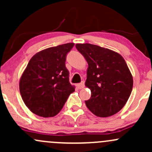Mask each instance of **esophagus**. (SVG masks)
Returning a JSON list of instances; mask_svg holds the SVG:
<instances>
[{"label":"esophagus","instance_id":"obj_1","mask_svg":"<svg viewBox=\"0 0 152 152\" xmlns=\"http://www.w3.org/2000/svg\"><path fill=\"white\" fill-rule=\"evenodd\" d=\"M84 86H85V83L83 82V81H82V82L78 83V84H77V88L79 89L83 88H84Z\"/></svg>","mask_w":152,"mask_h":152}]
</instances>
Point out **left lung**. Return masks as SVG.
Here are the masks:
<instances>
[{
  "label": "left lung",
  "instance_id": "1",
  "mask_svg": "<svg viewBox=\"0 0 152 152\" xmlns=\"http://www.w3.org/2000/svg\"><path fill=\"white\" fill-rule=\"evenodd\" d=\"M88 64L86 86L91 96L86 104L93 114L107 117L117 113L128 100L133 80L121 55L90 43L76 44Z\"/></svg>",
  "mask_w": 152,
  "mask_h": 152
}]
</instances>
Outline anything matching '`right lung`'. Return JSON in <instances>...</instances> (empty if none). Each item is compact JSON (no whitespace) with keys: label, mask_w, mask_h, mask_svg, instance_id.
Instances as JSON below:
<instances>
[{"label":"right lung","mask_w":152,"mask_h":152,"mask_svg":"<svg viewBox=\"0 0 152 152\" xmlns=\"http://www.w3.org/2000/svg\"><path fill=\"white\" fill-rule=\"evenodd\" d=\"M74 45L69 43L48 48L29 61L20 79L19 91L25 105L35 115H56L75 91L65 65L67 53Z\"/></svg>","instance_id":"1"}]
</instances>
